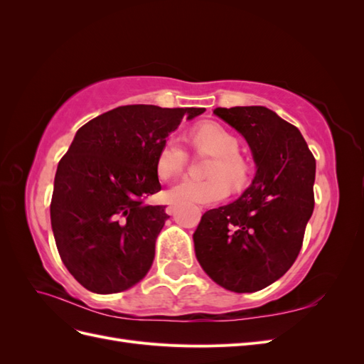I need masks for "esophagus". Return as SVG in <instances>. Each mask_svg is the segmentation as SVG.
Instances as JSON below:
<instances>
[{"instance_id":"34e87169","label":"esophagus","mask_w":364,"mask_h":364,"mask_svg":"<svg viewBox=\"0 0 364 364\" xmlns=\"http://www.w3.org/2000/svg\"><path fill=\"white\" fill-rule=\"evenodd\" d=\"M174 209H176V206L170 203V205H167V208H165V213H167V214H170V215H171V214L174 213Z\"/></svg>"}]
</instances>
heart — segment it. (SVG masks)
I'll return each mask as SVG.
<instances>
[{"label":"heart","mask_w":364,"mask_h":364,"mask_svg":"<svg viewBox=\"0 0 364 364\" xmlns=\"http://www.w3.org/2000/svg\"><path fill=\"white\" fill-rule=\"evenodd\" d=\"M190 141L197 151L213 155L205 171L209 179H186L173 185L167 193L170 202L211 205L223 200L228 196L226 181L235 190L246 185L250 167L238 153V141L232 134L217 124L208 123L194 127L190 134ZM186 161L188 155L179 139H165L156 156L155 168L158 178L167 181L181 174Z\"/></svg>","instance_id":"1"}]
</instances>
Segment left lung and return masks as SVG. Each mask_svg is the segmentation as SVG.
I'll use <instances>...</instances> for the list:
<instances>
[{
  "label": "left lung",
  "instance_id": "8db88e82",
  "mask_svg": "<svg viewBox=\"0 0 364 364\" xmlns=\"http://www.w3.org/2000/svg\"><path fill=\"white\" fill-rule=\"evenodd\" d=\"M214 114L246 138L258 171L240 199L202 215L196 257L226 290L258 291L299 255L314 209L316 159L297 127L267 107H215Z\"/></svg>",
  "mask_w": 364,
  "mask_h": 364
}]
</instances>
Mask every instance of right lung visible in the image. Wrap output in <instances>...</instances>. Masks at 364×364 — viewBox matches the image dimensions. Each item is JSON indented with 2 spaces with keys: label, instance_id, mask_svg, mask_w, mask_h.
Instances as JSON below:
<instances>
[{
  "label": "right lung",
  "instance_id": "obj_1",
  "mask_svg": "<svg viewBox=\"0 0 364 364\" xmlns=\"http://www.w3.org/2000/svg\"><path fill=\"white\" fill-rule=\"evenodd\" d=\"M203 111L127 105L77 130L58 165L50 215L65 267L86 290L118 293L146 277L170 217L146 203L161 191L158 151L183 118Z\"/></svg>",
  "mask_w": 364,
  "mask_h": 364
}]
</instances>
